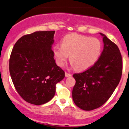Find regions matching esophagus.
<instances>
[{"mask_svg": "<svg viewBox=\"0 0 129 129\" xmlns=\"http://www.w3.org/2000/svg\"><path fill=\"white\" fill-rule=\"evenodd\" d=\"M72 75L70 74V73H67V72H66V77H69V76H71Z\"/></svg>", "mask_w": 129, "mask_h": 129, "instance_id": "obj_1", "label": "esophagus"}]
</instances>
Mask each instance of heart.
<instances>
[{"label":"heart","instance_id":"b5f03b06","mask_svg":"<svg viewBox=\"0 0 129 129\" xmlns=\"http://www.w3.org/2000/svg\"><path fill=\"white\" fill-rule=\"evenodd\" d=\"M102 51V43L97 38H90L77 34L66 35L62 45L54 48V55L57 63L63 66L70 56V62L78 70L91 67L97 60Z\"/></svg>","mask_w":129,"mask_h":129}]
</instances>
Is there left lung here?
I'll return each mask as SVG.
<instances>
[{
  "instance_id": "left-lung-1",
  "label": "left lung",
  "mask_w": 129,
  "mask_h": 129,
  "mask_svg": "<svg viewBox=\"0 0 129 129\" xmlns=\"http://www.w3.org/2000/svg\"><path fill=\"white\" fill-rule=\"evenodd\" d=\"M103 37L104 50L94 66L82 73H75L76 83L72 97L78 107L86 111L103 105L119 83L122 73L121 54L115 43Z\"/></svg>"
}]
</instances>
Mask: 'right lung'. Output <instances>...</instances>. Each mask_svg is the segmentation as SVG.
Masks as SVG:
<instances>
[{
  "label": "right lung",
  "instance_id": "right-lung-1",
  "mask_svg": "<svg viewBox=\"0 0 129 129\" xmlns=\"http://www.w3.org/2000/svg\"><path fill=\"white\" fill-rule=\"evenodd\" d=\"M55 31H38L21 37L14 45L9 70L15 89L29 104L40 105L51 100L56 85L65 77L56 65L52 45Z\"/></svg>",
  "mask_w": 129,
  "mask_h": 129
}]
</instances>
